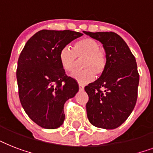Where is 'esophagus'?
Wrapping results in <instances>:
<instances>
[{
    "mask_svg": "<svg viewBox=\"0 0 153 153\" xmlns=\"http://www.w3.org/2000/svg\"><path fill=\"white\" fill-rule=\"evenodd\" d=\"M79 90H80V91H83V90H84V86H82L81 84H79Z\"/></svg>",
    "mask_w": 153,
    "mask_h": 153,
    "instance_id": "34e87169",
    "label": "esophagus"
}]
</instances>
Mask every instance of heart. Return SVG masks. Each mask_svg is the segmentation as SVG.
Instances as JSON below:
<instances>
[{"instance_id": "heart-1", "label": "heart", "mask_w": 153, "mask_h": 153, "mask_svg": "<svg viewBox=\"0 0 153 153\" xmlns=\"http://www.w3.org/2000/svg\"><path fill=\"white\" fill-rule=\"evenodd\" d=\"M59 62L62 69L72 72L76 67L77 59H83L82 67L84 70L74 72L72 77L80 84L92 81L94 74L101 75L106 67V57L100 50V45L91 38H84L74 44L73 49L65 47L59 52Z\"/></svg>"}]
</instances>
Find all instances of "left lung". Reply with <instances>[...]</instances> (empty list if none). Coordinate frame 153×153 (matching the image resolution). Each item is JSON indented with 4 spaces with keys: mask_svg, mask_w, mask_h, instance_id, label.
I'll return each instance as SVG.
<instances>
[{
    "mask_svg": "<svg viewBox=\"0 0 153 153\" xmlns=\"http://www.w3.org/2000/svg\"><path fill=\"white\" fill-rule=\"evenodd\" d=\"M83 32L102 43L106 57L105 71L85 87L89 96L87 117L98 128L114 129L126 121L137 99L139 74L135 57L114 32Z\"/></svg>",
    "mask_w": 153,
    "mask_h": 153,
    "instance_id": "left-lung-1",
    "label": "left lung"
}]
</instances>
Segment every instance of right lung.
Listing matches in <instances>:
<instances>
[{
  "mask_svg": "<svg viewBox=\"0 0 153 153\" xmlns=\"http://www.w3.org/2000/svg\"><path fill=\"white\" fill-rule=\"evenodd\" d=\"M80 32L41 30L25 44L17 62L20 103L27 116L42 128L54 129L63 123V106L79 91L59 62L61 49L82 36Z\"/></svg>",
  "mask_w": 153,
  "mask_h": 153,
  "instance_id": "right-lung-1",
  "label": "right lung"
}]
</instances>
